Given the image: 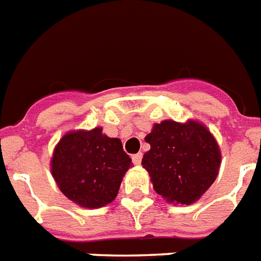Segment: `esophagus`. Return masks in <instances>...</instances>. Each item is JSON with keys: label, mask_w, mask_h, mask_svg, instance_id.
Listing matches in <instances>:
<instances>
[{"label": "esophagus", "mask_w": 261, "mask_h": 261, "mask_svg": "<svg viewBox=\"0 0 261 261\" xmlns=\"http://www.w3.org/2000/svg\"><path fill=\"white\" fill-rule=\"evenodd\" d=\"M141 160H142V153H137V154L133 155V163L135 165H139L141 164Z\"/></svg>", "instance_id": "esophagus-1"}]
</instances>
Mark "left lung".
Here are the masks:
<instances>
[{"label":"left lung","mask_w":261,"mask_h":261,"mask_svg":"<svg viewBox=\"0 0 261 261\" xmlns=\"http://www.w3.org/2000/svg\"><path fill=\"white\" fill-rule=\"evenodd\" d=\"M145 141L150 150L143 154L142 165L155 192L168 203L198 202L218 176L221 149L199 120L154 123Z\"/></svg>","instance_id":"left-lung-1"}]
</instances>
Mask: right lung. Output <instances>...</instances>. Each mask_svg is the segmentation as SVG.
<instances>
[{
	"label": "right lung",
	"instance_id": "right-lung-1",
	"mask_svg": "<svg viewBox=\"0 0 261 261\" xmlns=\"http://www.w3.org/2000/svg\"><path fill=\"white\" fill-rule=\"evenodd\" d=\"M51 174L69 200L84 208H100L118 196L126 172L133 167L122 141L101 127L71 130L59 139L50 161Z\"/></svg>",
	"mask_w": 261,
	"mask_h": 261
}]
</instances>
